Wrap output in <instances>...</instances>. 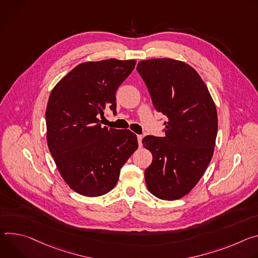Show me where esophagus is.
<instances>
[{
  "label": "esophagus",
  "mask_w": 258,
  "mask_h": 258,
  "mask_svg": "<svg viewBox=\"0 0 258 258\" xmlns=\"http://www.w3.org/2000/svg\"><path fill=\"white\" fill-rule=\"evenodd\" d=\"M142 138H144V137H142V135H137V140H138V145H139V147H141L142 146Z\"/></svg>",
  "instance_id": "esophagus-1"
}]
</instances>
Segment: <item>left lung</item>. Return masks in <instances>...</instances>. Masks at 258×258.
Here are the masks:
<instances>
[{
	"mask_svg": "<svg viewBox=\"0 0 258 258\" xmlns=\"http://www.w3.org/2000/svg\"><path fill=\"white\" fill-rule=\"evenodd\" d=\"M155 108L167 117L164 137L148 135L153 155L145 172L147 187L162 200L188 194L208 167L217 135V111L204 81L188 64L171 58L139 61Z\"/></svg>",
	"mask_w": 258,
	"mask_h": 258,
	"instance_id": "left-lung-1",
	"label": "left lung"
}]
</instances>
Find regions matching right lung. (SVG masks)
I'll list each match as a JSON object with an SVG mask.
<instances>
[{"instance_id":"add662e5","label":"right lung","mask_w":258,"mask_h":258,"mask_svg":"<svg viewBox=\"0 0 258 258\" xmlns=\"http://www.w3.org/2000/svg\"><path fill=\"white\" fill-rule=\"evenodd\" d=\"M135 63L114 58L84 62L51 91L46 109L48 148L64 181L80 195L110 191L138 148L130 130L100 124L105 109L117 113L116 92Z\"/></svg>"}]
</instances>
